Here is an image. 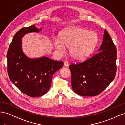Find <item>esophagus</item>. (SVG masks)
<instances>
[{
  "instance_id": "obj_1",
  "label": "esophagus",
  "mask_w": 125,
  "mask_h": 125,
  "mask_svg": "<svg viewBox=\"0 0 125 125\" xmlns=\"http://www.w3.org/2000/svg\"><path fill=\"white\" fill-rule=\"evenodd\" d=\"M64 66L68 67L69 66L68 62V61H64Z\"/></svg>"
}]
</instances>
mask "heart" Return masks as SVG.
<instances>
[{
	"label": "heart",
	"mask_w": 125,
	"mask_h": 125,
	"mask_svg": "<svg viewBox=\"0 0 125 125\" xmlns=\"http://www.w3.org/2000/svg\"><path fill=\"white\" fill-rule=\"evenodd\" d=\"M60 40L54 41L55 49L61 53L70 48V54L76 61L85 60L93 53L98 43V36L94 31L80 27H71L61 31Z\"/></svg>",
	"instance_id": "obj_1"
}]
</instances>
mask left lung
<instances>
[{
	"mask_svg": "<svg viewBox=\"0 0 125 125\" xmlns=\"http://www.w3.org/2000/svg\"><path fill=\"white\" fill-rule=\"evenodd\" d=\"M117 57L116 47L105 30L98 53L83 62L69 66L73 91L81 96L100 94L115 77Z\"/></svg>",
	"mask_w": 125,
	"mask_h": 125,
	"instance_id": "1",
	"label": "left lung"
}]
</instances>
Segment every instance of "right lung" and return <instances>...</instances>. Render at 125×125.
<instances>
[{
    "label": "right lung",
    "mask_w": 125,
    "mask_h": 125,
    "mask_svg": "<svg viewBox=\"0 0 125 125\" xmlns=\"http://www.w3.org/2000/svg\"><path fill=\"white\" fill-rule=\"evenodd\" d=\"M42 29L34 25L19 30L12 38L7 54L9 79L19 90L31 97L46 94L51 87L53 75L64 63L43 56L31 59L22 49V38L29 33H39Z\"/></svg>",
    "instance_id": "obj_1"
}]
</instances>
